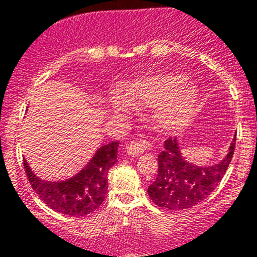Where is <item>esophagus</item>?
Here are the masks:
<instances>
[{
  "instance_id": "esophagus-1",
  "label": "esophagus",
  "mask_w": 257,
  "mask_h": 257,
  "mask_svg": "<svg viewBox=\"0 0 257 257\" xmlns=\"http://www.w3.org/2000/svg\"><path fill=\"white\" fill-rule=\"evenodd\" d=\"M152 143L149 142L148 139H145V138H140V139L136 140H131L130 143H127L126 144V151L128 156L136 157L139 156V154L144 153L148 149H151Z\"/></svg>"
}]
</instances>
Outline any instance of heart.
Returning a JSON list of instances; mask_svg holds the SVG:
<instances>
[{
	"label": "heart",
	"mask_w": 257,
	"mask_h": 257,
	"mask_svg": "<svg viewBox=\"0 0 257 257\" xmlns=\"http://www.w3.org/2000/svg\"><path fill=\"white\" fill-rule=\"evenodd\" d=\"M183 74H158L140 79L127 88V100L134 106H161L156 122L162 130H176L184 126L192 114L197 92L193 86H185ZM117 108H123L115 103Z\"/></svg>",
	"instance_id": "heart-1"
}]
</instances>
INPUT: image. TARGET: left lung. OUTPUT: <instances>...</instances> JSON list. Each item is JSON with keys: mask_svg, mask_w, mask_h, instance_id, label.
<instances>
[{"mask_svg": "<svg viewBox=\"0 0 257 257\" xmlns=\"http://www.w3.org/2000/svg\"><path fill=\"white\" fill-rule=\"evenodd\" d=\"M158 156V174L148 188L152 201L160 207L181 211L198 205L215 190L224 178L235 149V138L228 156L212 167L190 165L179 152L176 139L165 142Z\"/></svg>", "mask_w": 257, "mask_h": 257, "instance_id": "left-lung-1", "label": "left lung"}]
</instances>
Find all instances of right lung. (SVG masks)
Listing matches in <instances>:
<instances>
[{
	"label": "right lung",
	"mask_w": 257,
	"mask_h": 257,
	"mask_svg": "<svg viewBox=\"0 0 257 257\" xmlns=\"http://www.w3.org/2000/svg\"><path fill=\"white\" fill-rule=\"evenodd\" d=\"M118 142L101 147L82 171L69 180L50 183L41 180L29 170H24L32 188L40 198L56 212L68 216H85L100 207L108 192V171L117 162Z\"/></svg>",
	"instance_id": "obj_1"
}]
</instances>
